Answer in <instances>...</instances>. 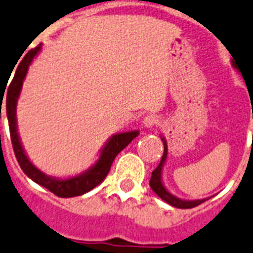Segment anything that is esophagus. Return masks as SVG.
Segmentation results:
<instances>
[{"label": "esophagus", "mask_w": 253, "mask_h": 253, "mask_svg": "<svg viewBox=\"0 0 253 253\" xmlns=\"http://www.w3.org/2000/svg\"><path fill=\"white\" fill-rule=\"evenodd\" d=\"M143 126L147 129L152 128V126H155L158 124V119H156L155 115H147L145 119H143Z\"/></svg>", "instance_id": "esophagus-1"}]
</instances>
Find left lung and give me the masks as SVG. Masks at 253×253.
<instances>
[{
    "label": "left lung",
    "mask_w": 253,
    "mask_h": 253,
    "mask_svg": "<svg viewBox=\"0 0 253 253\" xmlns=\"http://www.w3.org/2000/svg\"><path fill=\"white\" fill-rule=\"evenodd\" d=\"M163 145H164V152H163L162 160H160L159 166L156 167V169L152 172L151 179H150V187L152 189V191L158 195V197L162 198L166 203L170 204L172 207H176V208H181V210H187V208H193V207H197L199 204H202L203 202H206L207 199H197V200H185L179 199L176 195H173L167 190V187L164 186L163 183V168H164V164H166V160L168 158V146H167V141L164 137H162Z\"/></svg>",
    "instance_id": "1"
}]
</instances>
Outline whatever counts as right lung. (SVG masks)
<instances>
[{
  "label": "right lung",
  "instance_id": "right-lung-1",
  "mask_svg": "<svg viewBox=\"0 0 253 253\" xmlns=\"http://www.w3.org/2000/svg\"><path fill=\"white\" fill-rule=\"evenodd\" d=\"M41 47H42V45H39L35 49L29 50L26 56L20 60L19 66L16 67L15 75H14L11 84L7 87L6 116H7V120H9L12 149H14L16 160H18L22 170L32 181L47 189L53 194H55L56 197H79V195H84L87 191H90L91 189L98 186L106 178L116 155L122 150H124L139 134V131H123V133L111 135L108 138V141L104 143L101 151H99V158L97 159V162L94 163L90 168L86 169L85 172H81L80 174H76V176L68 177V178H58V177L47 176L43 172H41L37 167L33 166L32 162L28 159L24 149H23L20 137H19L18 124H16V103H18L19 95H20V91H22L23 81L26 79L29 66L33 62V59L39 55V53L41 51ZM3 95H1V99Z\"/></svg>",
  "mask_w": 253,
  "mask_h": 253
}]
</instances>
